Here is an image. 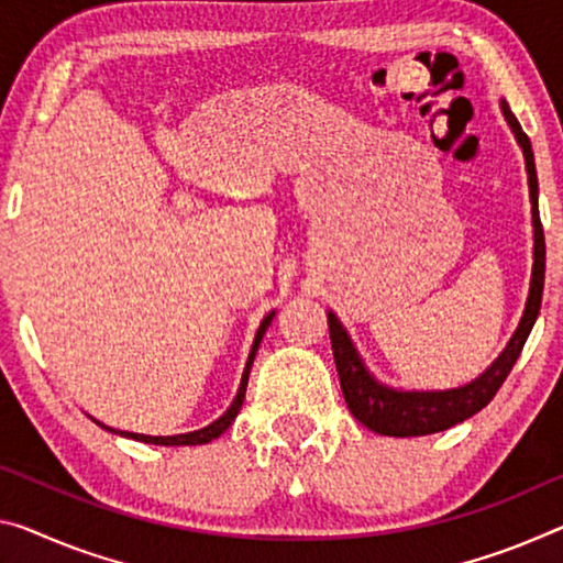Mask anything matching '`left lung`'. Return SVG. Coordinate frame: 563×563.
I'll return each instance as SVG.
<instances>
[{
  "mask_svg": "<svg viewBox=\"0 0 563 563\" xmlns=\"http://www.w3.org/2000/svg\"><path fill=\"white\" fill-rule=\"evenodd\" d=\"M500 110H504L506 123L511 125L516 143L521 145L526 173H529V196H531V223H533V269H531V284L529 297H526L523 314L518 319V327L506 342V347L490 365L481 372L478 377L471 379L461 387H451V390H402V387H393L379 383L372 375L369 367L362 360L360 350L354 347L352 336L344 330V324L336 319L334 311H327L330 319V340H332V354L334 365L340 372V385L344 402H347L350 412L357 418L362 426L369 428L377 435L390 438H415V435H430V432H440L457 426V422L473 418L475 412L486 408L504 385L508 372L514 369L518 354H521L526 340L536 324L541 309V294H543V274H547V241H543L541 216H539V178H536V163L529 135L521 131L516 115L508 108L506 100H500Z\"/></svg>",
  "mask_w": 563,
  "mask_h": 563,
  "instance_id": "8db88e82",
  "label": "left lung"
}]
</instances>
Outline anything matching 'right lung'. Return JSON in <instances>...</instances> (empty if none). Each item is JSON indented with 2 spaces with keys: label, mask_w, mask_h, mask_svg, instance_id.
Returning a JSON list of instances; mask_svg holds the SVG:
<instances>
[{
  "label": "right lung",
  "mask_w": 563,
  "mask_h": 563,
  "mask_svg": "<svg viewBox=\"0 0 563 563\" xmlns=\"http://www.w3.org/2000/svg\"><path fill=\"white\" fill-rule=\"evenodd\" d=\"M274 317H276V309H272L269 314L262 319V324H258L256 336H254V344H252V352H249V360H246V367H244V375H241L236 397H233V400H231L227 412H223L219 420H213L211 426L198 428V430H191V432H180V435H143V432H125V430L108 428V426H102L100 420H95L92 415H90V418L98 422L100 428H106L108 432H115V435H123V438L141 440V443H151V445H206V443H211L213 438H219V435H223V432L229 430L231 422L236 420L241 405H244V395H246V385H249V372H252L254 357H256V352H258V344H262V336L266 334V330H269V324H272Z\"/></svg>",
  "instance_id": "add662e5"
}]
</instances>
